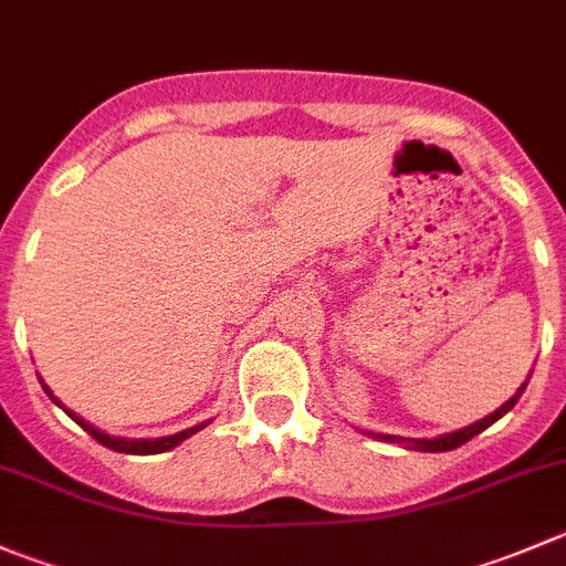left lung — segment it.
Listing matches in <instances>:
<instances>
[{"label": "left lung", "instance_id": "obj_1", "mask_svg": "<svg viewBox=\"0 0 566 566\" xmlns=\"http://www.w3.org/2000/svg\"><path fill=\"white\" fill-rule=\"evenodd\" d=\"M528 378H531V376H528ZM525 387H528V381H525L523 387H520L517 392H514L512 398H509L506 403L501 406V409H495V411H492V415H486L484 420L473 422V426H464V429H459V431H448V434L431 437V440H409V437H395V434H373V431H367V434H370V437H378V440H387V442H400V446L411 448V451H422V453H442V451H453V448L464 446V442H470V440H473V437H479L481 431H484V429H490L492 422L501 420V417L506 415V411H512V409H514V403H517L520 395H523V389H525Z\"/></svg>", "mask_w": 566, "mask_h": 566}]
</instances>
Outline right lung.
<instances>
[{"instance_id":"right-lung-1","label":"right lung","mask_w":566,"mask_h":566,"mask_svg":"<svg viewBox=\"0 0 566 566\" xmlns=\"http://www.w3.org/2000/svg\"><path fill=\"white\" fill-rule=\"evenodd\" d=\"M41 384H43V378H41ZM43 389H46L49 398H52L54 403H57L60 409H63L65 415H69L71 420L76 422V426H82V429H85L87 434L93 437V440L102 442L104 448H113V451H118V453H137V457H151V453H166V451H171V448H177L179 442H185V440H188V437H193L196 431H201V429H205V426H207V422H199V426H193V429L177 431V434H171V437H157V440H126V437L104 434L102 429H96V426H91V422H87V420H82V417L76 415V411L65 409V406L60 403L57 398H54L52 389H49L46 384H43Z\"/></svg>"}]
</instances>
